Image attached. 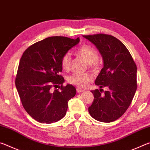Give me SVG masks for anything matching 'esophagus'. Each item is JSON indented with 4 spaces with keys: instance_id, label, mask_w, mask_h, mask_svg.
Masks as SVG:
<instances>
[{
    "instance_id": "34e87169",
    "label": "esophagus",
    "mask_w": 150,
    "mask_h": 150,
    "mask_svg": "<svg viewBox=\"0 0 150 150\" xmlns=\"http://www.w3.org/2000/svg\"><path fill=\"white\" fill-rule=\"evenodd\" d=\"M76 90H77V92L78 93H81V92H83V91H84V90H83V88H79V87H77V88H76Z\"/></svg>"
}]
</instances>
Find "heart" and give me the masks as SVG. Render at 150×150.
<instances>
[{
    "label": "heart",
    "mask_w": 150,
    "mask_h": 150,
    "mask_svg": "<svg viewBox=\"0 0 150 150\" xmlns=\"http://www.w3.org/2000/svg\"><path fill=\"white\" fill-rule=\"evenodd\" d=\"M77 54L83 58L86 62L88 63V67L93 69H98V54L95 48L88 45H84L78 48L76 51ZM71 57L69 53H66L61 58V65L63 69L69 70L71 67ZM93 77L88 73H74L67 77V82L73 85L80 87H85L88 82L92 80Z\"/></svg>",
    "instance_id": "heart-1"
}]
</instances>
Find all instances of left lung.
<instances>
[{
	"instance_id": "obj_1",
	"label": "left lung",
	"mask_w": 150,
	"mask_h": 150,
	"mask_svg": "<svg viewBox=\"0 0 150 150\" xmlns=\"http://www.w3.org/2000/svg\"><path fill=\"white\" fill-rule=\"evenodd\" d=\"M102 55L104 67L95 84L103 88L91 91L94 95L88 112L95 120L111 122L122 116L130 106L137 89V66L130 52L116 38L98 34L83 35Z\"/></svg>"
}]
</instances>
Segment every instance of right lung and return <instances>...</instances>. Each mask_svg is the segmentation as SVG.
Returning a JSON list of instances; mask_svg holds the SVG:
<instances>
[{"label": "right lung", "mask_w": 150, "mask_h": 150, "mask_svg": "<svg viewBox=\"0 0 150 150\" xmlns=\"http://www.w3.org/2000/svg\"><path fill=\"white\" fill-rule=\"evenodd\" d=\"M79 42V38L49 37L30 45L22 54L15 84L23 107L39 122L50 124L63 118L68 101L76 95L73 85H63L64 78L59 73L61 58Z\"/></svg>", "instance_id": "1"}]
</instances>
